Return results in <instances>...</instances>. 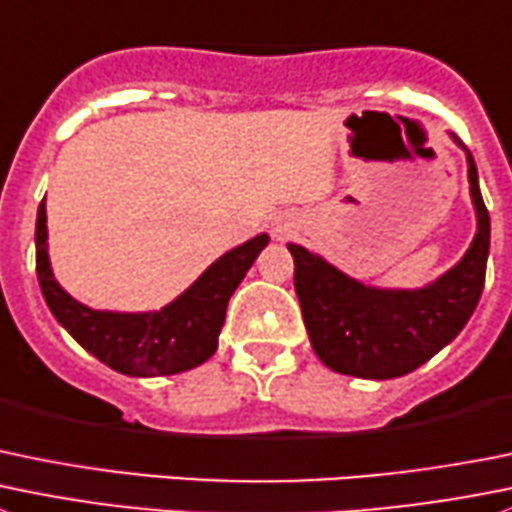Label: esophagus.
Here are the masks:
<instances>
[{"label": "esophagus", "instance_id": "obj_1", "mask_svg": "<svg viewBox=\"0 0 512 512\" xmlns=\"http://www.w3.org/2000/svg\"><path fill=\"white\" fill-rule=\"evenodd\" d=\"M292 230V225H290V222H285V225H277L275 227V232H277V235H287V232H290Z\"/></svg>", "mask_w": 512, "mask_h": 512}]
</instances>
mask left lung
<instances>
[{"label":"left lung","instance_id":"obj_1","mask_svg":"<svg viewBox=\"0 0 512 512\" xmlns=\"http://www.w3.org/2000/svg\"><path fill=\"white\" fill-rule=\"evenodd\" d=\"M450 140L468 162L475 237L438 280L415 290L365 285L317 252L287 245L295 260V292L312 350L340 375L362 380L408 375L450 345L478 307L490 252V215L473 155L455 135Z\"/></svg>","mask_w":512,"mask_h":512}]
</instances>
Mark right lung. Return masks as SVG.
<instances>
[{
	"label": "right lung",
	"instance_id": "obj_1",
	"mask_svg": "<svg viewBox=\"0 0 512 512\" xmlns=\"http://www.w3.org/2000/svg\"><path fill=\"white\" fill-rule=\"evenodd\" d=\"M47 237V205L42 200L34 242L37 277L47 307L89 355L130 377L177 375L210 360L232 292L270 242V235L262 232L227 250L160 310L117 312L82 305L59 285L49 262Z\"/></svg>",
	"mask_w": 512,
	"mask_h": 512
}]
</instances>
